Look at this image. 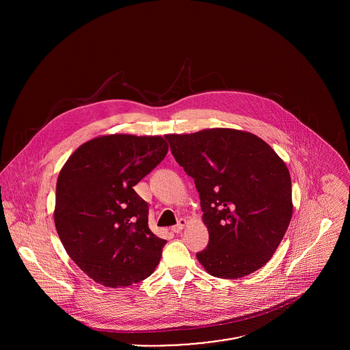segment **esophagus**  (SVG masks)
I'll use <instances>...</instances> for the list:
<instances>
[{
  "label": "esophagus",
  "mask_w": 350,
  "mask_h": 350,
  "mask_svg": "<svg viewBox=\"0 0 350 350\" xmlns=\"http://www.w3.org/2000/svg\"><path fill=\"white\" fill-rule=\"evenodd\" d=\"M187 225V219H185V218H180L179 219V222H178V225H175V226H172V232L174 233H180L183 229H185V226Z\"/></svg>",
  "instance_id": "34e87169"
}]
</instances>
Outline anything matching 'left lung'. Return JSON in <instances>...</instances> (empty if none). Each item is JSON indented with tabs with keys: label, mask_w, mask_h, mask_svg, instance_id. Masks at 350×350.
Wrapping results in <instances>:
<instances>
[{
	"label": "left lung",
	"mask_w": 350,
	"mask_h": 350,
	"mask_svg": "<svg viewBox=\"0 0 350 350\" xmlns=\"http://www.w3.org/2000/svg\"><path fill=\"white\" fill-rule=\"evenodd\" d=\"M165 139L200 193L208 245L197 258L206 272L240 279L264 267L293 217L286 163L245 131L213 128Z\"/></svg>",
	"instance_id": "8db88e82"
}]
</instances>
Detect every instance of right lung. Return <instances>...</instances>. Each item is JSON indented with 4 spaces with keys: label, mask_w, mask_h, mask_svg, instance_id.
Segmentation results:
<instances>
[{
    "label": "right lung",
    "mask_w": 350,
    "mask_h": 350,
    "mask_svg": "<svg viewBox=\"0 0 350 350\" xmlns=\"http://www.w3.org/2000/svg\"><path fill=\"white\" fill-rule=\"evenodd\" d=\"M161 136L105 135L83 143L62 167L53 221L74 262L105 287L148 278L165 240L148 228V203L133 190L165 157Z\"/></svg>",
    "instance_id": "1"
}]
</instances>
